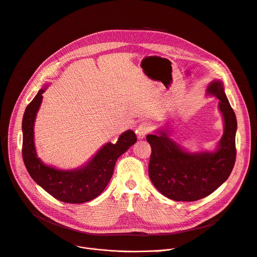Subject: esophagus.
<instances>
[{"mask_svg":"<svg viewBox=\"0 0 257 257\" xmlns=\"http://www.w3.org/2000/svg\"><path fill=\"white\" fill-rule=\"evenodd\" d=\"M151 131V126L148 122H142L141 124L138 125L137 129H136V133H137V137L139 139H144L149 132Z\"/></svg>","mask_w":257,"mask_h":257,"instance_id":"1","label":"esophagus"}]
</instances>
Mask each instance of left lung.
<instances>
[{"label":"left lung","instance_id":"left-lung-1","mask_svg":"<svg viewBox=\"0 0 257 257\" xmlns=\"http://www.w3.org/2000/svg\"><path fill=\"white\" fill-rule=\"evenodd\" d=\"M207 92L219 99L224 120V132L214 153L190 154L168 137L165 131L149 134L152 148L149 175L156 189L174 201L193 202L203 199L228 178L236 162L237 119L221 82L214 81Z\"/></svg>","mask_w":257,"mask_h":257}]
</instances>
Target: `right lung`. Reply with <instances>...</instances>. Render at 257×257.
Here are the masks:
<instances>
[{"mask_svg": "<svg viewBox=\"0 0 257 257\" xmlns=\"http://www.w3.org/2000/svg\"><path fill=\"white\" fill-rule=\"evenodd\" d=\"M41 89L29 103L22 119V158L32 178L55 199L64 203H85L99 196L109 182L115 162L137 138L132 130L123 133L115 144H106L88 164L77 170H58L43 164L34 144V123L42 102Z\"/></svg>", "mask_w": 257, "mask_h": 257, "instance_id": "right-lung-1", "label": "right lung"}]
</instances>
